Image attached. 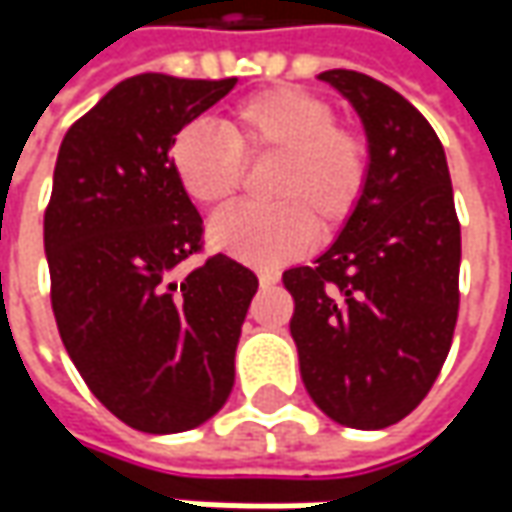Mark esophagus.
I'll list each match as a JSON object with an SVG mask.
<instances>
[{
  "instance_id": "esophagus-1",
  "label": "esophagus",
  "mask_w": 512,
  "mask_h": 512,
  "mask_svg": "<svg viewBox=\"0 0 512 512\" xmlns=\"http://www.w3.org/2000/svg\"><path fill=\"white\" fill-rule=\"evenodd\" d=\"M259 282H262V287H270L279 282V273L276 270H259Z\"/></svg>"
}]
</instances>
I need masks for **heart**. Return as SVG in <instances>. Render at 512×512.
I'll return each mask as SVG.
<instances>
[{
	"label": "heart",
	"instance_id": "heart-1",
	"mask_svg": "<svg viewBox=\"0 0 512 512\" xmlns=\"http://www.w3.org/2000/svg\"><path fill=\"white\" fill-rule=\"evenodd\" d=\"M276 159L265 205L219 210L207 239L253 267L299 259L313 236L333 239L362 202L370 148L359 130L336 122V108L305 88H270L239 102L222 130L190 122L170 139V170L196 205H219L245 179V162Z\"/></svg>",
	"mask_w": 512,
	"mask_h": 512
}]
</instances>
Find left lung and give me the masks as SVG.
Masks as SVG:
<instances>
[{
	"label": "left lung",
	"instance_id": "obj_1",
	"mask_svg": "<svg viewBox=\"0 0 512 512\" xmlns=\"http://www.w3.org/2000/svg\"><path fill=\"white\" fill-rule=\"evenodd\" d=\"M362 116L370 179L339 239L282 282L310 399L333 422L382 430L430 393L459 316L462 227L444 148L402 93L325 70Z\"/></svg>",
	"mask_w": 512,
	"mask_h": 512
}]
</instances>
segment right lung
<instances>
[{"label":"right lung","instance_id":"1","mask_svg":"<svg viewBox=\"0 0 512 512\" xmlns=\"http://www.w3.org/2000/svg\"><path fill=\"white\" fill-rule=\"evenodd\" d=\"M236 79L139 73L62 139L45 210L50 305L90 393L142 433H182L216 416L253 270L202 253V216L170 170V139Z\"/></svg>","mask_w":512,"mask_h":512}]
</instances>
